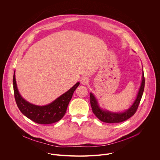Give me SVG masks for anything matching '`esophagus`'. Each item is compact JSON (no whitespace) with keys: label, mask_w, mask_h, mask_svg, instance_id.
<instances>
[{"label":"esophagus","mask_w":160,"mask_h":160,"mask_svg":"<svg viewBox=\"0 0 160 160\" xmlns=\"http://www.w3.org/2000/svg\"><path fill=\"white\" fill-rule=\"evenodd\" d=\"M88 79L86 77H83V78H82V79L80 80V82L82 85H86L88 83Z\"/></svg>","instance_id":"34e87169"}]
</instances>
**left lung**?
Listing matches in <instances>:
<instances>
[{"instance_id": "1", "label": "left lung", "mask_w": 160, "mask_h": 160, "mask_svg": "<svg viewBox=\"0 0 160 160\" xmlns=\"http://www.w3.org/2000/svg\"><path fill=\"white\" fill-rule=\"evenodd\" d=\"M144 85L145 79L144 72H142V82L138 94H137V97L132 106L128 109L123 112H112L108 110L103 109L100 107L98 99H96L95 96L92 92H90V105L91 107H92V112L94 113V115L98 119L105 123H120L128 120L134 115L137 109L138 108L139 104L143 94Z\"/></svg>"}]
</instances>
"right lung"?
<instances>
[{
    "label": "right lung",
    "instance_id": "obj_1",
    "mask_svg": "<svg viewBox=\"0 0 160 160\" xmlns=\"http://www.w3.org/2000/svg\"><path fill=\"white\" fill-rule=\"evenodd\" d=\"M79 85L80 83L77 82L67 92L50 104L45 106H38L29 102L21 96L16 84L15 71L13 75L14 98L18 108L25 117L39 124L47 125L59 121L66 113L74 91Z\"/></svg>",
    "mask_w": 160,
    "mask_h": 160
}]
</instances>
